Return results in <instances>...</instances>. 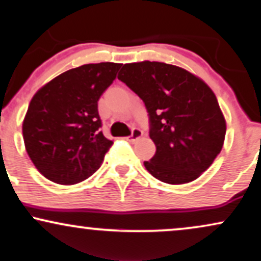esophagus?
I'll list each match as a JSON object with an SVG mask.
<instances>
[{
    "instance_id": "1",
    "label": "esophagus",
    "mask_w": 261,
    "mask_h": 261,
    "mask_svg": "<svg viewBox=\"0 0 261 261\" xmlns=\"http://www.w3.org/2000/svg\"><path fill=\"white\" fill-rule=\"evenodd\" d=\"M142 135H143V131H142L141 128L134 127L133 131H131V135H130V136H128V141H130V142L137 141L138 138L142 137Z\"/></svg>"
}]
</instances>
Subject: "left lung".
<instances>
[{"label": "left lung", "instance_id": "8db88e82", "mask_svg": "<svg viewBox=\"0 0 261 261\" xmlns=\"http://www.w3.org/2000/svg\"><path fill=\"white\" fill-rule=\"evenodd\" d=\"M118 79L143 101L156 151L144 166L169 184L195 180L212 165L226 133L216 95L183 68L164 62L123 66Z\"/></svg>", "mask_w": 261, "mask_h": 261}]
</instances>
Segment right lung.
<instances>
[{"instance_id": "obj_1", "label": "right lung", "mask_w": 261, "mask_h": 261, "mask_svg": "<svg viewBox=\"0 0 261 261\" xmlns=\"http://www.w3.org/2000/svg\"><path fill=\"white\" fill-rule=\"evenodd\" d=\"M120 66L100 62L72 68L32 97L22 136L30 159L49 180L71 186L100 169L113 142L101 131L97 101Z\"/></svg>"}]
</instances>
